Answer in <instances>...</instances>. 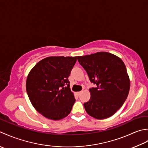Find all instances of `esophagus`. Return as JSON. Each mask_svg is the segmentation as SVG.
<instances>
[{
    "mask_svg": "<svg viewBox=\"0 0 148 148\" xmlns=\"http://www.w3.org/2000/svg\"><path fill=\"white\" fill-rule=\"evenodd\" d=\"M81 92H82V91H78V92H77V95L79 96L80 94H81Z\"/></svg>",
    "mask_w": 148,
    "mask_h": 148,
    "instance_id": "34e87169",
    "label": "esophagus"
}]
</instances>
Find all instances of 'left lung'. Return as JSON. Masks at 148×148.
<instances>
[{
	"instance_id": "left-lung-1",
	"label": "left lung",
	"mask_w": 148,
	"mask_h": 148,
	"mask_svg": "<svg viewBox=\"0 0 148 148\" xmlns=\"http://www.w3.org/2000/svg\"><path fill=\"white\" fill-rule=\"evenodd\" d=\"M77 59L91 82L97 86L89 89L91 98L84 103L87 113L97 119L112 116L125 103L130 91V80L124 62L106 52L78 56Z\"/></svg>"
}]
</instances>
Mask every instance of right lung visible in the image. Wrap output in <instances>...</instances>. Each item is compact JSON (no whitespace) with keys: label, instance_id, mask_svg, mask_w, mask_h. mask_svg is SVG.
Listing matches in <instances>:
<instances>
[{"label":"right lung","instance_id":"right-lung-1","mask_svg":"<svg viewBox=\"0 0 148 148\" xmlns=\"http://www.w3.org/2000/svg\"><path fill=\"white\" fill-rule=\"evenodd\" d=\"M77 57L51 56L38 62L28 74L26 90L32 106L49 119H62L75 102L70 77Z\"/></svg>","mask_w":148,"mask_h":148}]
</instances>
